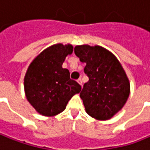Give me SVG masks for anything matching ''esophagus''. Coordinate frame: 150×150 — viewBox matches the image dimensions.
I'll return each instance as SVG.
<instances>
[{"instance_id":"1","label":"esophagus","mask_w":150,"mask_h":150,"mask_svg":"<svg viewBox=\"0 0 150 150\" xmlns=\"http://www.w3.org/2000/svg\"><path fill=\"white\" fill-rule=\"evenodd\" d=\"M78 83L80 84L81 86H83V83H82V79H78Z\"/></svg>"}]
</instances>
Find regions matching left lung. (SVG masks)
<instances>
[{"mask_svg":"<svg viewBox=\"0 0 150 150\" xmlns=\"http://www.w3.org/2000/svg\"><path fill=\"white\" fill-rule=\"evenodd\" d=\"M75 54L85 63L89 81L81 91L85 111L98 120H110L120 111L130 95V82L120 62L108 49L96 45H78Z\"/></svg>","mask_w":150,"mask_h":150,"instance_id":"1","label":"left lung"}]
</instances>
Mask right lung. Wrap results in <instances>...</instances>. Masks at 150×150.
<instances>
[{
    "instance_id": "obj_1",
    "label": "right lung",
    "mask_w": 150,
    "mask_h": 150,
    "mask_svg": "<svg viewBox=\"0 0 150 150\" xmlns=\"http://www.w3.org/2000/svg\"><path fill=\"white\" fill-rule=\"evenodd\" d=\"M72 51L71 44H54L41 52L27 69L24 79L25 96L43 116L63 112L70 99L80 92L81 86L70 79L69 71L62 68L66 57Z\"/></svg>"
}]
</instances>
